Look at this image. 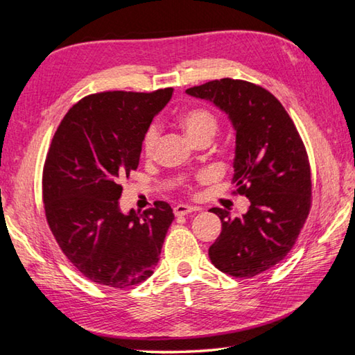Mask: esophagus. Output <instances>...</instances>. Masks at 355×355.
<instances>
[{
    "instance_id": "1",
    "label": "esophagus",
    "mask_w": 355,
    "mask_h": 355,
    "mask_svg": "<svg viewBox=\"0 0 355 355\" xmlns=\"http://www.w3.org/2000/svg\"><path fill=\"white\" fill-rule=\"evenodd\" d=\"M196 209H198L196 207H190V205L179 204V205L175 207V209H173V211H175L176 216H187V214H190V213H193V211H196Z\"/></svg>"
}]
</instances>
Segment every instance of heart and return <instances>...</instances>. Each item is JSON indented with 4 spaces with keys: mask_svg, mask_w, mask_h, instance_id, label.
Listing matches in <instances>:
<instances>
[{
    "mask_svg": "<svg viewBox=\"0 0 355 355\" xmlns=\"http://www.w3.org/2000/svg\"><path fill=\"white\" fill-rule=\"evenodd\" d=\"M180 125L187 132V135L191 137L194 142H198L204 137H211L219 128V121L216 114L208 110L205 107H194L190 110H185L179 118ZM159 141V127L156 124H151L142 137V151L146 156H151L155 153L156 146Z\"/></svg>",
    "mask_w": 355,
    "mask_h": 355,
    "instance_id": "obj_1",
    "label": "heart"
}]
</instances>
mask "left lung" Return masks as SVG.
Here are the masks:
<instances>
[{
	"label": "left lung",
	"mask_w": 355,
	"mask_h": 355,
	"mask_svg": "<svg viewBox=\"0 0 355 355\" xmlns=\"http://www.w3.org/2000/svg\"><path fill=\"white\" fill-rule=\"evenodd\" d=\"M187 93L211 101L233 122V193L251 204L241 218L209 209L219 216L222 231L208 256L222 272L254 277L288 256L308 219L313 185L305 144L280 101L263 87L223 78Z\"/></svg>",
	"instance_id": "1"
}]
</instances>
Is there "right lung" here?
I'll list each match as a JSON object with an SVG mask.
<instances>
[{
  "label": "right lung",
  "instance_id": "1",
  "mask_svg": "<svg viewBox=\"0 0 355 355\" xmlns=\"http://www.w3.org/2000/svg\"><path fill=\"white\" fill-rule=\"evenodd\" d=\"M103 92L83 98L56 128L42 170V202L56 243L95 284L127 289L153 274L175 214L164 200L122 214V180L137 168L142 137L171 98Z\"/></svg>",
  "mask_w": 355,
  "mask_h": 355
}]
</instances>
